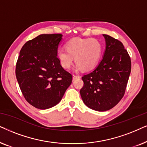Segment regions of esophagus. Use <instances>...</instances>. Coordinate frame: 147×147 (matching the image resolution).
Here are the masks:
<instances>
[{
    "label": "esophagus",
    "mask_w": 147,
    "mask_h": 147,
    "mask_svg": "<svg viewBox=\"0 0 147 147\" xmlns=\"http://www.w3.org/2000/svg\"><path fill=\"white\" fill-rule=\"evenodd\" d=\"M79 78H80L79 75H72V80H73V81H75V80L77 79H79Z\"/></svg>",
    "instance_id": "obj_1"
}]
</instances>
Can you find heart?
Returning <instances> with one entry per match:
<instances>
[{
	"label": "heart",
	"instance_id": "1",
	"mask_svg": "<svg viewBox=\"0 0 147 147\" xmlns=\"http://www.w3.org/2000/svg\"><path fill=\"white\" fill-rule=\"evenodd\" d=\"M103 46L97 39L76 38L69 41L66 49L57 51V58L64 68H69L75 62L78 68L89 70L95 67L102 54Z\"/></svg>",
	"mask_w": 147,
	"mask_h": 147
}]
</instances>
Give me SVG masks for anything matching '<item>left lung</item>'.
Wrapping results in <instances>:
<instances>
[{"instance_id":"obj_1","label":"left lung","mask_w":147,"mask_h":147,"mask_svg":"<svg viewBox=\"0 0 147 147\" xmlns=\"http://www.w3.org/2000/svg\"><path fill=\"white\" fill-rule=\"evenodd\" d=\"M105 49L96 68L82 77L84 85L80 91L88 107L104 111L113 108L124 96L130 75L131 60L122 43L103 34Z\"/></svg>"}]
</instances>
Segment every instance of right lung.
Returning a JSON list of instances; mask_svg holds the SVG:
<instances>
[{
	"label": "right lung",
	"instance_id": "right-lung-1",
	"mask_svg": "<svg viewBox=\"0 0 147 147\" xmlns=\"http://www.w3.org/2000/svg\"><path fill=\"white\" fill-rule=\"evenodd\" d=\"M62 40V34H41L25 43L19 53L17 80L26 101L38 109L57 105L72 83L71 74L57 58Z\"/></svg>",
	"mask_w": 147,
	"mask_h": 147
}]
</instances>
